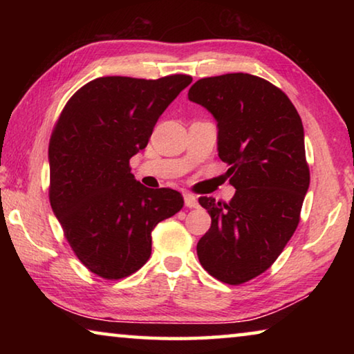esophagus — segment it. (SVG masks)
<instances>
[{
	"label": "esophagus",
	"instance_id": "34e87169",
	"mask_svg": "<svg viewBox=\"0 0 354 354\" xmlns=\"http://www.w3.org/2000/svg\"><path fill=\"white\" fill-rule=\"evenodd\" d=\"M184 201L187 207H198V200H196V196L194 194H190V192H184Z\"/></svg>",
	"mask_w": 354,
	"mask_h": 354
}]
</instances>
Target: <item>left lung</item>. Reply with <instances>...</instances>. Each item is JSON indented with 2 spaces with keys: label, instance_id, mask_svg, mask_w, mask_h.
Listing matches in <instances>:
<instances>
[{
  "label": "left lung",
  "instance_id": "obj_1",
  "mask_svg": "<svg viewBox=\"0 0 354 354\" xmlns=\"http://www.w3.org/2000/svg\"><path fill=\"white\" fill-rule=\"evenodd\" d=\"M189 100L217 120L218 158L236 187L230 203L198 198L212 223L196 254L211 277L239 286L272 267L299 223L310 179L303 123L281 88L248 73L203 77Z\"/></svg>",
  "mask_w": 354,
  "mask_h": 354
}]
</instances>
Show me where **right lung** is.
Here are the masks:
<instances>
[{
	"instance_id": "right-lung-1",
	"label": "right lung",
	"mask_w": 354,
	"mask_h": 354,
	"mask_svg": "<svg viewBox=\"0 0 354 354\" xmlns=\"http://www.w3.org/2000/svg\"><path fill=\"white\" fill-rule=\"evenodd\" d=\"M192 82L97 77L75 92L53 128L48 196L77 259L97 277L127 278L149 259L151 231L179 212L173 189H147L129 159L147 147L158 118Z\"/></svg>"
}]
</instances>
